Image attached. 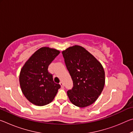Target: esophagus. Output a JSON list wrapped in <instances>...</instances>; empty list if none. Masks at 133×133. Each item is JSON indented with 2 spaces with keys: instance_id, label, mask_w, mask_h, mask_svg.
I'll return each instance as SVG.
<instances>
[{
  "instance_id": "esophagus-1",
  "label": "esophagus",
  "mask_w": 133,
  "mask_h": 133,
  "mask_svg": "<svg viewBox=\"0 0 133 133\" xmlns=\"http://www.w3.org/2000/svg\"><path fill=\"white\" fill-rule=\"evenodd\" d=\"M59 84H60V85H61V87H62V88H64V84H63V83L61 82H60Z\"/></svg>"
}]
</instances>
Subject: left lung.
Wrapping results in <instances>:
<instances>
[{
  "label": "left lung",
  "instance_id": "left-lung-1",
  "mask_svg": "<svg viewBox=\"0 0 133 133\" xmlns=\"http://www.w3.org/2000/svg\"><path fill=\"white\" fill-rule=\"evenodd\" d=\"M73 87L67 94L76 106L85 107L96 102L105 84L102 64L84 48L75 45L62 51Z\"/></svg>",
  "mask_w": 133,
  "mask_h": 133
}]
</instances>
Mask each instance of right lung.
I'll use <instances>...</instances> for the list:
<instances>
[{"label":"right lung","mask_w":133,"mask_h":133,"mask_svg":"<svg viewBox=\"0 0 133 133\" xmlns=\"http://www.w3.org/2000/svg\"><path fill=\"white\" fill-rule=\"evenodd\" d=\"M60 51L49 47L38 49L22 67L19 75L22 91L32 104L43 106L51 103L60 88L48 67Z\"/></svg>","instance_id":"1"}]
</instances>
